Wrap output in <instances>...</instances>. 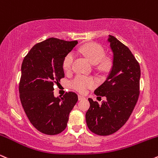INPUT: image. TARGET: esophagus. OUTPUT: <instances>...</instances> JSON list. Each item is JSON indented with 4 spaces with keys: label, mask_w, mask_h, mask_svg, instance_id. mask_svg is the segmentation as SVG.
Returning <instances> with one entry per match:
<instances>
[{
    "label": "esophagus",
    "mask_w": 158,
    "mask_h": 158,
    "mask_svg": "<svg viewBox=\"0 0 158 158\" xmlns=\"http://www.w3.org/2000/svg\"><path fill=\"white\" fill-rule=\"evenodd\" d=\"M83 99H85V97H83V96L81 95V94H79V95H78V100H79V101H81V100H83Z\"/></svg>",
    "instance_id": "34e87169"
}]
</instances>
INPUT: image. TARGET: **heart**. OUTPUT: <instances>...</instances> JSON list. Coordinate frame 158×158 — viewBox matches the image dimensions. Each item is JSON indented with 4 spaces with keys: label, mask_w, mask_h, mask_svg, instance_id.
<instances>
[{
    "label": "heart",
    "mask_w": 158,
    "mask_h": 158,
    "mask_svg": "<svg viewBox=\"0 0 158 158\" xmlns=\"http://www.w3.org/2000/svg\"><path fill=\"white\" fill-rule=\"evenodd\" d=\"M78 51L89 60L92 64H97L98 69L102 72H108L112 68L113 62L112 58L105 57L104 48L96 43H88L79 48ZM74 60L73 53H69L63 61V68L68 72L72 69ZM96 85V81L92 77L77 75L71 81V86L81 93H85L89 89Z\"/></svg>",
    "instance_id": "obj_1"
}]
</instances>
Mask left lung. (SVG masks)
Returning a JSON list of instances; mask_svg holds the SVG:
<instances>
[{
	"label": "left lung",
	"mask_w": 158,
	"mask_h": 158,
	"mask_svg": "<svg viewBox=\"0 0 158 158\" xmlns=\"http://www.w3.org/2000/svg\"><path fill=\"white\" fill-rule=\"evenodd\" d=\"M113 52L112 70L103 84L94 90L97 96L106 98L100 106L89 98L90 107L86 113L87 127L98 135H109L127 123L140 94V68L127 46L109 35Z\"/></svg>",
	"instance_id": "left-lung-1"
}]
</instances>
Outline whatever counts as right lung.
Masks as SVG:
<instances>
[{
  "mask_svg": "<svg viewBox=\"0 0 158 158\" xmlns=\"http://www.w3.org/2000/svg\"><path fill=\"white\" fill-rule=\"evenodd\" d=\"M77 44L50 38L35 44L24 57L19 83L20 99L33 127L54 135L66 129L69 114L78 98L73 92L54 96V84L64 77L63 61Z\"/></svg>",
  "mask_w": 158,
  "mask_h": 158,
  "instance_id": "right-lung-1",
  "label": "right lung"
}]
</instances>
